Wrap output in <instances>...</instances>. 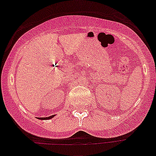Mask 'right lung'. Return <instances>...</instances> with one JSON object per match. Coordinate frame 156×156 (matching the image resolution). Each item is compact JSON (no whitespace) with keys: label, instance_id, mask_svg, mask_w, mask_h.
I'll return each mask as SVG.
<instances>
[{"label":"right lung","instance_id":"add662e5","mask_svg":"<svg viewBox=\"0 0 156 156\" xmlns=\"http://www.w3.org/2000/svg\"><path fill=\"white\" fill-rule=\"evenodd\" d=\"M54 116V115H51V116H49V117H46V118H40V119H51V118H53V117Z\"/></svg>","mask_w":156,"mask_h":156}]
</instances>
